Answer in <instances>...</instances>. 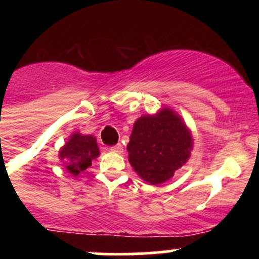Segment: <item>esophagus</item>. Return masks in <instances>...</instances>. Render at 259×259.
I'll return each mask as SVG.
<instances>
[{"instance_id": "esophagus-1", "label": "esophagus", "mask_w": 259, "mask_h": 259, "mask_svg": "<svg viewBox=\"0 0 259 259\" xmlns=\"http://www.w3.org/2000/svg\"><path fill=\"white\" fill-rule=\"evenodd\" d=\"M110 150H111V152H115V153H122L123 152L122 144H116V145L111 146V148H110Z\"/></svg>"}]
</instances>
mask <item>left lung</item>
Segmentation results:
<instances>
[{
    "instance_id": "1",
    "label": "left lung",
    "mask_w": 259,
    "mask_h": 259,
    "mask_svg": "<svg viewBox=\"0 0 259 259\" xmlns=\"http://www.w3.org/2000/svg\"><path fill=\"white\" fill-rule=\"evenodd\" d=\"M191 149V134L170 109L137 119L127 145L130 163L153 185L171 179L187 162Z\"/></svg>"
}]
</instances>
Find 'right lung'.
<instances>
[{"label": "right lung", "instance_id": "add662e5", "mask_svg": "<svg viewBox=\"0 0 259 259\" xmlns=\"http://www.w3.org/2000/svg\"><path fill=\"white\" fill-rule=\"evenodd\" d=\"M98 154L100 150L95 137L91 135L83 136L80 134L72 135L59 152V157L65 161L66 168L72 175H77L80 171L87 170Z\"/></svg>", "mask_w": 259, "mask_h": 259}]
</instances>
